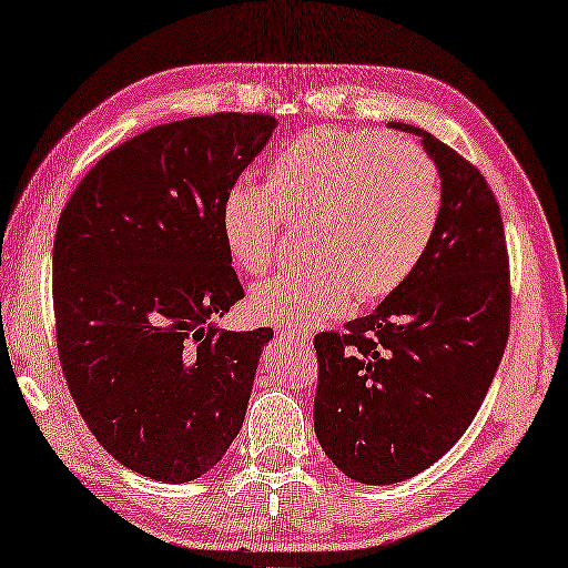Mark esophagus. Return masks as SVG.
Returning a JSON list of instances; mask_svg holds the SVG:
<instances>
[{
    "label": "esophagus",
    "mask_w": 568,
    "mask_h": 568,
    "mask_svg": "<svg viewBox=\"0 0 568 568\" xmlns=\"http://www.w3.org/2000/svg\"><path fill=\"white\" fill-rule=\"evenodd\" d=\"M280 338L284 341H294V344H302V346H312V331H302V328H282L280 331Z\"/></svg>",
    "instance_id": "obj_1"
}]
</instances>
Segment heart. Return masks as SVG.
Segmentation results:
<instances>
[{
	"label": "heart",
	"mask_w": 568,
	"mask_h": 568,
	"mask_svg": "<svg viewBox=\"0 0 568 568\" xmlns=\"http://www.w3.org/2000/svg\"><path fill=\"white\" fill-rule=\"evenodd\" d=\"M443 215V180L420 145L368 131H312L284 145L266 185L240 180L220 202L232 262L264 274L282 220L302 230L308 262L256 284L250 312L284 328L341 316L356 294L395 292L425 256Z\"/></svg>",
	"instance_id": "1"
}]
</instances>
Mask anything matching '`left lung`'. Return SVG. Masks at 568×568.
Returning <instances> with one entry per match:
<instances>
[{"label":"left lung","mask_w":568,"mask_h":568,"mask_svg":"<svg viewBox=\"0 0 568 568\" xmlns=\"http://www.w3.org/2000/svg\"><path fill=\"white\" fill-rule=\"evenodd\" d=\"M423 138L443 180V215L420 264L346 334L314 338V427L341 473L395 485L437 463L463 437L495 378L509 336V256L495 192L435 135Z\"/></svg>","instance_id":"8db88e82"}]
</instances>
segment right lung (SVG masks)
<instances>
[{"instance_id":"obj_1","label":"right lung","mask_w":568,"mask_h":568,"mask_svg":"<svg viewBox=\"0 0 568 568\" xmlns=\"http://www.w3.org/2000/svg\"><path fill=\"white\" fill-rule=\"evenodd\" d=\"M274 128L264 113L155 125L105 153L59 217L63 376L95 440L158 483H190L220 463L274 336L215 326L244 298L220 202Z\"/></svg>"}]
</instances>
